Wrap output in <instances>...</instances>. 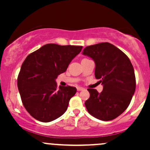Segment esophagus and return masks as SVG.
I'll list each match as a JSON object with an SVG mask.
<instances>
[{
  "label": "esophagus",
  "instance_id": "1",
  "mask_svg": "<svg viewBox=\"0 0 150 150\" xmlns=\"http://www.w3.org/2000/svg\"><path fill=\"white\" fill-rule=\"evenodd\" d=\"M77 91H82V90H84V89L83 87H77Z\"/></svg>",
  "mask_w": 150,
  "mask_h": 150
}]
</instances>
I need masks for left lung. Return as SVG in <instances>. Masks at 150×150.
I'll use <instances>...</instances> for the list:
<instances>
[{
	"instance_id": "obj_1",
	"label": "left lung",
	"mask_w": 150,
	"mask_h": 150,
	"mask_svg": "<svg viewBox=\"0 0 150 150\" xmlns=\"http://www.w3.org/2000/svg\"><path fill=\"white\" fill-rule=\"evenodd\" d=\"M82 54L94 60L95 77L103 85L101 93L87 89L90 94L85 103L87 111L97 119H114L128 108L135 93V76L131 62L123 51L108 42L87 46Z\"/></svg>"
}]
</instances>
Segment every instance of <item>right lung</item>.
I'll return each instance as SVG.
<instances>
[{
	"mask_svg": "<svg viewBox=\"0 0 150 150\" xmlns=\"http://www.w3.org/2000/svg\"><path fill=\"white\" fill-rule=\"evenodd\" d=\"M81 46L48 44L30 53L22 63L18 87L24 106L33 118L51 122L66 111L75 87H57L56 79L80 53Z\"/></svg>",
	"mask_w": 150,
	"mask_h": 150,
	"instance_id": "1",
	"label": "right lung"
}]
</instances>
